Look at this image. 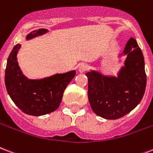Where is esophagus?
<instances>
[{"label": "esophagus", "mask_w": 153, "mask_h": 153, "mask_svg": "<svg viewBox=\"0 0 153 153\" xmlns=\"http://www.w3.org/2000/svg\"><path fill=\"white\" fill-rule=\"evenodd\" d=\"M87 70V66L86 64H80L79 66V73H84Z\"/></svg>", "instance_id": "obj_1"}]
</instances>
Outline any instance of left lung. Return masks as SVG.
Listing matches in <instances>:
<instances>
[{
    "mask_svg": "<svg viewBox=\"0 0 153 153\" xmlns=\"http://www.w3.org/2000/svg\"><path fill=\"white\" fill-rule=\"evenodd\" d=\"M126 59L117 76L91 70L88 79V100L93 111L107 120L121 118L140 102L146 87L144 58L137 42L131 38L119 58Z\"/></svg>",
    "mask_w": 153,
    "mask_h": 153,
    "instance_id": "left-lung-1",
    "label": "left lung"
}]
</instances>
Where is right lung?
I'll return each mask as SVG.
<instances>
[{
	"label": "right lung",
	"instance_id": "add662e5",
	"mask_svg": "<svg viewBox=\"0 0 153 153\" xmlns=\"http://www.w3.org/2000/svg\"><path fill=\"white\" fill-rule=\"evenodd\" d=\"M46 29H38L28 33L26 40L46 33ZM22 45L17 44L7 60L4 82L8 94L17 107L25 114L40 116L58 109L63 92L76 74L75 71L55 74L40 79H30L23 74L17 62Z\"/></svg>",
	"mask_w": 153,
	"mask_h": 153
}]
</instances>
